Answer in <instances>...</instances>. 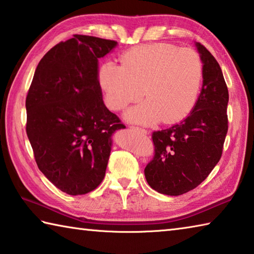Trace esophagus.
<instances>
[{"label": "esophagus", "instance_id": "34e87169", "mask_svg": "<svg viewBox=\"0 0 254 254\" xmlns=\"http://www.w3.org/2000/svg\"><path fill=\"white\" fill-rule=\"evenodd\" d=\"M130 128H131V130H133V131H135V132H139V133H141V134H143V135L148 134V131H147V130H144V128H141V127H130Z\"/></svg>", "mask_w": 254, "mask_h": 254}]
</instances>
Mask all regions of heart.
I'll return each mask as SVG.
<instances>
[{
  "label": "heart",
  "mask_w": 254,
  "mask_h": 254,
  "mask_svg": "<svg viewBox=\"0 0 254 254\" xmlns=\"http://www.w3.org/2000/svg\"><path fill=\"white\" fill-rule=\"evenodd\" d=\"M203 64L194 50L169 44L135 47L121 56V66L103 64L98 81L111 110L120 111L142 96L147 100L128 109L131 123L171 124L190 113L198 97Z\"/></svg>",
  "instance_id": "b5f03b06"
}]
</instances>
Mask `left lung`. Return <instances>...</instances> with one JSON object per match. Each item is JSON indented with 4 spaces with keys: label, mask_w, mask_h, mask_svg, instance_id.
Returning <instances> with one entry per match:
<instances>
[{
    "label": "left lung",
    "mask_w": 254,
    "mask_h": 254,
    "mask_svg": "<svg viewBox=\"0 0 254 254\" xmlns=\"http://www.w3.org/2000/svg\"><path fill=\"white\" fill-rule=\"evenodd\" d=\"M203 86L188 117L166 130L153 132L154 157L144 169L150 187L179 196L196 188L220 161L227 133L229 91L220 65L199 42Z\"/></svg>",
    "instance_id": "obj_1"
}]
</instances>
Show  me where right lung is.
I'll return each instance as SVG.
<instances>
[{
	"label": "right lung",
	"instance_id": "right-lung-1",
	"mask_svg": "<svg viewBox=\"0 0 254 254\" xmlns=\"http://www.w3.org/2000/svg\"><path fill=\"white\" fill-rule=\"evenodd\" d=\"M117 41L75 34L47 53L34 71L27 134L38 168L68 195H84L104 179L113 133L126 126L103 102L98 59Z\"/></svg>",
	"mask_w": 254,
	"mask_h": 254
}]
</instances>
